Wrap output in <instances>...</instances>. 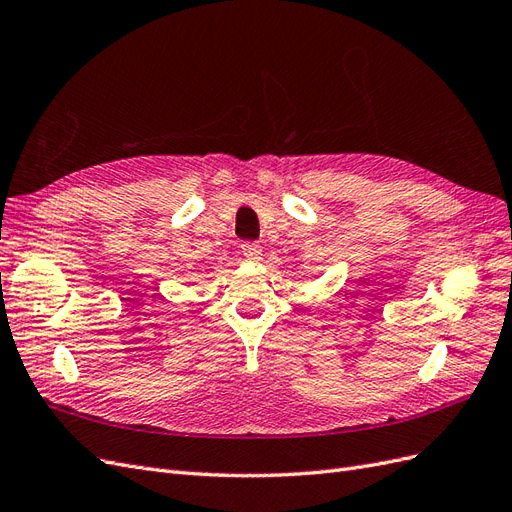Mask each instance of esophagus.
<instances>
[{
    "instance_id": "obj_1",
    "label": "esophagus",
    "mask_w": 512,
    "mask_h": 512,
    "mask_svg": "<svg viewBox=\"0 0 512 512\" xmlns=\"http://www.w3.org/2000/svg\"><path fill=\"white\" fill-rule=\"evenodd\" d=\"M241 252L245 260H260L262 258V245L256 241H247L241 245Z\"/></svg>"
}]
</instances>
